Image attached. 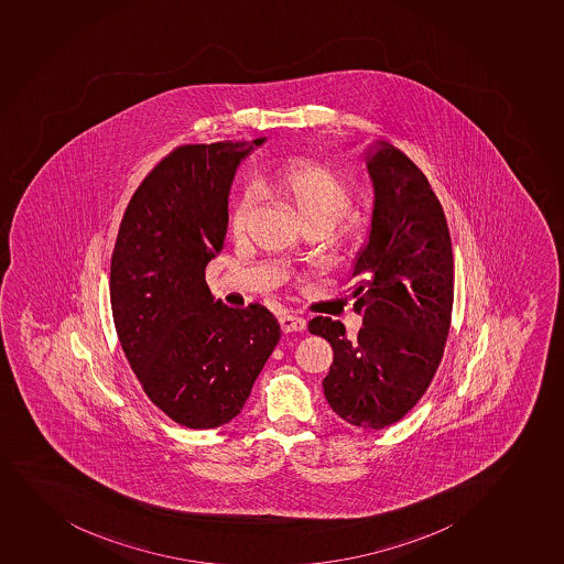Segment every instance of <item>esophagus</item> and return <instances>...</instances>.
Here are the masks:
<instances>
[{
  "label": "esophagus",
  "instance_id": "esophagus-1",
  "mask_svg": "<svg viewBox=\"0 0 564 564\" xmlns=\"http://www.w3.org/2000/svg\"><path fill=\"white\" fill-rule=\"evenodd\" d=\"M280 326H282L284 333H301L306 328V321L299 317V315L284 314L280 317Z\"/></svg>",
  "mask_w": 564,
  "mask_h": 564
}]
</instances>
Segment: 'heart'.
<instances>
[{
  "instance_id": "obj_1",
  "label": "heart",
  "mask_w": 564,
  "mask_h": 564,
  "mask_svg": "<svg viewBox=\"0 0 564 564\" xmlns=\"http://www.w3.org/2000/svg\"><path fill=\"white\" fill-rule=\"evenodd\" d=\"M258 191L263 195L276 196L290 202L301 215L306 228L317 226L330 230L339 224L338 239L341 245H356L362 241L368 223L362 215L349 212L352 206V189L347 180L334 171L333 166L314 160H293L258 182ZM254 208V195L243 193L231 204L228 215V234L231 239L245 238L249 215Z\"/></svg>"
}]
</instances>
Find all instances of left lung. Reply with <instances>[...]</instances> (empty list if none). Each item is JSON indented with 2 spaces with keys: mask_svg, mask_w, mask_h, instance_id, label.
<instances>
[{
  "mask_svg": "<svg viewBox=\"0 0 564 564\" xmlns=\"http://www.w3.org/2000/svg\"><path fill=\"white\" fill-rule=\"evenodd\" d=\"M375 206L350 290L362 328L314 317L308 330L333 345L323 380L330 409L350 425L384 429L427 392L444 356L453 310V250L444 209L425 174L390 143L368 152Z\"/></svg>",
  "mask_w": 564,
  "mask_h": 564,
  "instance_id": "left-lung-1",
  "label": "left lung"
}]
</instances>
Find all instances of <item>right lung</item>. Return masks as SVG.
Instances as JSON below:
<instances>
[{"label":"right lung","instance_id":"obj_1","mask_svg":"<svg viewBox=\"0 0 564 564\" xmlns=\"http://www.w3.org/2000/svg\"><path fill=\"white\" fill-rule=\"evenodd\" d=\"M263 141L172 150L120 223L109 280L115 328L144 393L184 427L234 420L279 344L265 306L215 303L206 282L225 245L236 169Z\"/></svg>","mask_w":564,"mask_h":564}]
</instances>
